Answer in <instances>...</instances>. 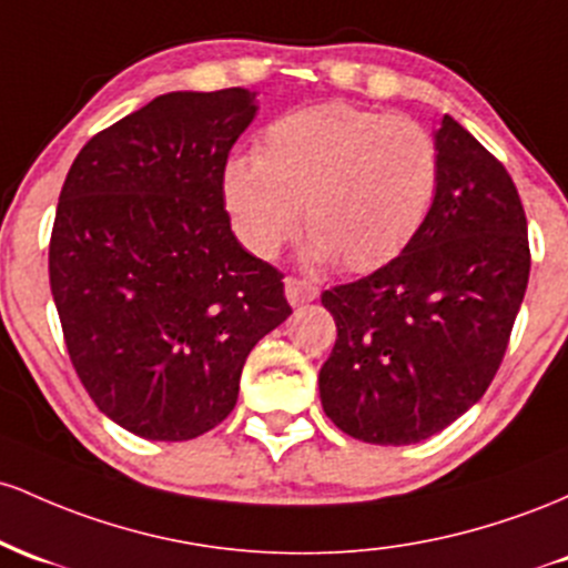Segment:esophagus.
Masks as SVG:
<instances>
[{"instance_id":"1","label":"esophagus","mask_w":568,"mask_h":568,"mask_svg":"<svg viewBox=\"0 0 568 568\" xmlns=\"http://www.w3.org/2000/svg\"><path fill=\"white\" fill-rule=\"evenodd\" d=\"M284 290H286V301L292 305H305L316 301L318 295V286L314 282H305V278H297V276H286Z\"/></svg>"}]
</instances>
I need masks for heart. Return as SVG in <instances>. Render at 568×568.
<instances>
[{"instance_id":"1","label":"heart","mask_w":568,"mask_h":568,"mask_svg":"<svg viewBox=\"0 0 568 568\" xmlns=\"http://www.w3.org/2000/svg\"><path fill=\"white\" fill-rule=\"evenodd\" d=\"M439 146L403 114L329 101L282 114L257 155H231L220 190L233 231L257 257H276L301 227L316 260L348 271L397 257L435 206Z\"/></svg>"}]
</instances>
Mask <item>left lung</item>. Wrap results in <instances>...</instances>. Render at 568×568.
Segmentation results:
<instances>
[{
	"label": "left lung",
	"mask_w": 568,
	"mask_h": 568,
	"mask_svg": "<svg viewBox=\"0 0 568 568\" xmlns=\"http://www.w3.org/2000/svg\"><path fill=\"white\" fill-rule=\"evenodd\" d=\"M437 146L443 174L422 231L378 271L322 295L337 324L322 407L362 443L410 445L467 413L526 295L531 252L513 176L450 114Z\"/></svg>",
	"instance_id": "1"
}]
</instances>
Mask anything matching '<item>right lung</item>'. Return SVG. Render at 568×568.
I'll list each match as a JSON object with an SVG mask.
<instances>
[{
    "label": "right lung",
    "mask_w": 568,
    "mask_h": 568,
    "mask_svg": "<svg viewBox=\"0 0 568 568\" xmlns=\"http://www.w3.org/2000/svg\"><path fill=\"white\" fill-rule=\"evenodd\" d=\"M254 112L246 88L158 95L95 133L61 187L48 267L63 343L99 410L139 437L225 422L254 343L292 314L220 190Z\"/></svg>",
    "instance_id": "1"
}]
</instances>
